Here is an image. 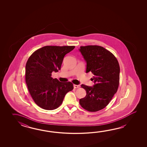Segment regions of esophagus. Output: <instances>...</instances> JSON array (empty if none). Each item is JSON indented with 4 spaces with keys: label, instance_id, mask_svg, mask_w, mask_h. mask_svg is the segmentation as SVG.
Instances as JSON below:
<instances>
[{
    "label": "esophagus",
    "instance_id": "esophagus-1",
    "mask_svg": "<svg viewBox=\"0 0 147 147\" xmlns=\"http://www.w3.org/2000/svg\"><path fill=\"white\" fill-rule=\"evenodd\" d=\"M74 87L75 89H76V88H80V86L79 85H77V84H74Z\"/></svg>",
    "mask_w": 147,
    "mask_h": 147
}]
</instances>
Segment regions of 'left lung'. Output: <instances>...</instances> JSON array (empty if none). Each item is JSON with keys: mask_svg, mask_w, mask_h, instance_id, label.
Returning a JSON list of instances; mask_svg holds the SVG:
<instances>
[{"mask_svg": "<svg viewBox=\"0 0 147 147\" xmlns=\"http://www.w3.org/2000/svg\"><path fill=\"white\" fill-rule=\"evenodd\" d=\"M87 63L86 73L94 75L93 87L81 84L87 94L79 100L84 109L96 112L109 104L119 87L120 67L109 51L99 46H81L79 49Z\"/></svg>", "mask_w": 147, "mask_h": 147, "instance_id": "8db88e82", "label": "left lung"}]
</instances>
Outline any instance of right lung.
I'll list each match as a JSON object with an SVG mask.
<instances>
[{
	"label": "right lung",
	"instance_id": "right-lung-1",
	"mask_svg": "<svg viewBox=\"0 0 147 147\" xmlns=\"http://www.w3.org/2000/svg\"><path fill=\"white\" fill-rule=\"evenodd\" d=\"M75 46H47L35 51L26 65V82L34 102L52 110L61 105L67 92L74 89L71 82H60L51 73L61 69L63 59Z\"/></svg>",
	"mask_w": 147,
	"mask_h": 147
}]
</instances>
